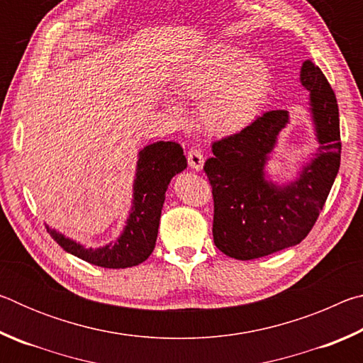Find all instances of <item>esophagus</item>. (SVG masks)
<instances>
[{
	"instance_id": "1",
	"label": "esophagus",
	"mask_w": 363,
	"mask_h": 363,
	"mask_svg": "<svg viewBox=\"0 0 363 363\" xmlns=\"http://www.w3.org/2000/svg\"><path fill=\"white\" fill-rule=\"evenodd\" d=\"M187 163L192 169H196V171L201 169V168H203V163H205L203 153H201L199 149H190L187 152Z\"/></svg>"
}]
</instances>
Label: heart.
Listing matches in <instances>:
<instances>
[{
	"mask_svg": "<svg viewBox=\"0 0 363 363\" xmlns=\"http://www.w3.org/2000/svg\"><path fill=\"white\" fill-rule=\"evenodd\" d=\"M272 89V70L261 57H245L240 48L216 45L176 73L173 93L181 101H200V121L214 136H233L253 123ZM169 112L184 120L179 104Z\"/></svg>",
	"mask_w": 363,
	"mask_h": 363,
	"instance_id": "obj_1",
	"label": "heart"
}]
</instances>
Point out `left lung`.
Wrapping results in <instances>:
<instances>
[{"mask_svg":"<svg viewBox=\"0 0 363 363\" xmlns=\"http://www.w3.org/2000/svg\"><path fill=\"white\" fill-rule=\"evenodd\" d=\"M301 84L311 93L320 147L296 181L277 186L264 173L288 123L286 110H270L243 131L213 143V157L203 167L213 187V238L233 259H256L303 242L340 169V112L333 89L312 60L301 67Z\"/></svg>","mask_w":363,"mask_h":363,"instance_id":"1","label":"left lung"}]
</instances>
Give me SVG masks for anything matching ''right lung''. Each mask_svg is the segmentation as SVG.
<instances>
[{
	"instance_id": "1",
	"label": "right lung",
	"mask_w": 363,
	"mask_h": 363,
	"mask_svg": "<svg viewBox=\"0 0 363 363\" xmlns=\"http://www.w3.org/2000/svg\"><path fill=\"white\" fill-rule=\"evenodd\" d=\"M187 168L182 147L177 143H160L139 152L136 179H134L133 208L118 240L101 248H86L62 233L46 227L49 235L67 253L94 266L125 269L144 262L155 248L160 216L168 184L173 176Z\"/></svg>"
}]
</instances>
